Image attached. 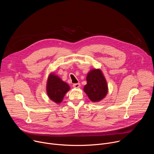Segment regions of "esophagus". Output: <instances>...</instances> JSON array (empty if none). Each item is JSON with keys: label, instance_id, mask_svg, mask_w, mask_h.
<instances>
[{"label": "esophagus", "instance_id": "34e87169", "mask_svg": "<svg viewBox=\"0 0 154 154\" xmlns=\"http://www.w3.org/2000/svg\"><path fill=\"white\" fill-rule=\"evenodd\" d=\"M80 86V84L79 83H74L73 85V87L75 88H79Z\"/></svg>", "mask_w": 154, "mask_h": 154}]
</instances>
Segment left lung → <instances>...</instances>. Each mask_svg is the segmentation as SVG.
I'll use <instances>...</instances> for the list:
<instances>
[{"mask_svg":"<svg viewBox=\"0 0 154 154\" xmlns=\"http://www.w3.org/2000/svg\"><path fill=\"white\" fill-rule=\"evenodd\" d=\"M87 84L83 90L93 102L102 100L108 93V85L102 71L99 69H93L86 76Z\"/></svg>","mask_w":154,"mask_h":154,"instance_id":"8db88e82","label":"left lung"}]
</instances>
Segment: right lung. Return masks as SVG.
Here are the masks:
<instances>
[{
  "instance_id": "1",
  "label": "right lung",
  "mask_w": 154,
  "mask_h": 154,
  "mask_svg": "<svg viewBox=\"0 0 154 154\" xmlns=\"http://www.w3.org/2000/svg\"><path fill=\"white\" fill-rule=\"evenodd\" d=\"M69 90L70 87L66 83L54 73L50 74L46 86L47 94L50 99L57 103H60Z\"/></svg>"
}]
</instances>
